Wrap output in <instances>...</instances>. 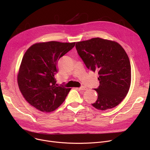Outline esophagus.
<instances>
[{
	"label": "esophagus",
	"mask_w": 150,
	"mask_h": 150,
	"mask_svg": "<svg viewBox=\"0 0 150 150\" xmlns=\"http://www.w3.org/2000/svg\"><path fill=\"white\" fill-rule=\"evenodd\" d=\"M76 89H77L78 91H85L87 89V88L84 87V86H82V87H81V88H76Z\"/></svg>",
	"instance_id": "obj_1"
}]
</instances>
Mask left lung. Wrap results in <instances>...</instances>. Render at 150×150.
<instances>
[{
    "label": "left lung",
    "mask_w": 150,
    "mask_h": 150,
    "mask_svg": "<svg viewBox=\"0 0 150 150\" xmlns=\"http://www.w3.org/2000/svg\"><path fill=\"white\" fill-rule=\"evenodd\" d=\"M76 49L86 66L97 72L100 86L97 101L92 105L107 110L120 104L129 91L131 64L127 53L117 42L100 38L77 42Z\"/></svg>",
    "instance_id": "obj_1"
}]
</instances>
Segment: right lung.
I'll return each mask as SVG.
<instances>
[{"label":"right lung","mask_w":150,"mask_h":150,"mask_svg":"<svg viewBox=\"0 0 150 150\" xmlns=\"http://www.w3.org/2000/svg\"><path fill=\"white\" fill-rule=\"evenodd\" d=\"M75 42L49 41L36 43L28 49L22 58L18 83L28 103L42 112H50L66 99L70 88L58 86L54 75L57 63Z\"/></svg>","instance_id":"1"}]
</instances>
